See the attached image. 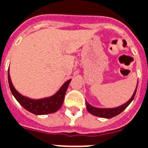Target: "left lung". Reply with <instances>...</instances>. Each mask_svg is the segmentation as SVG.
I'll list each match as a JSON object with an SVG mask.
<instances>
[{"instance_id":"obj_1","label":"left lung","mask_w":148,"mask_h":148,"mask_svg":"<svg viewBox=\"0 0 148 148\" xmlns=\"http://www.w3.org/2000/svg\"><path fill=\"white\" fill-rule=\"evenodd\" d=\"M137 85H138V83H137ZM136 88H137V86H136ZM136 90L134 91V94H133V95L132 96L130 99L128 101L126 102L125 104L121 105L119 107L115 108H95L91 106L88 102L86 101V109H87V111L90 114L95 115V116H98V117L101 118H106V119H111L112 117H115V116L118 115L119 114H120L121 112H123L126 108L128 107V105L130 104L131 101H133L134 97H135V94H136Z\"/></svg>"}]
</instances>
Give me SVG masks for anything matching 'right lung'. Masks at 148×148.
<instances>
[{
    "mask_svg": "<svg viewBox=\"0 0 148 148\" xmlns=\"http://www.w3.org/2000/svg\"><path fill=\"white\" fill-rule=\"evenodd\" d=\"M8 78L10 90L15 97V99L17 100L18 103L25 109L35 115H46V114H51L57 112L63 104L65 93L71 81V79L66 81L64 83V85L60 88L59 90L53 96L44 99L33 100L21 95L15 90L11 81L9 72L8 73Z\"/></svg>",
    "mask_w": 148,
    "mask_h": 148,
    "instance_id": "obj_1",
    "label": "right lung"
}]
</instances>
